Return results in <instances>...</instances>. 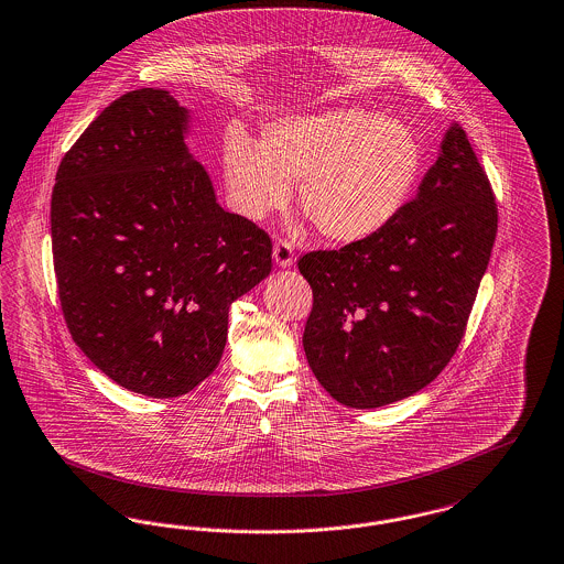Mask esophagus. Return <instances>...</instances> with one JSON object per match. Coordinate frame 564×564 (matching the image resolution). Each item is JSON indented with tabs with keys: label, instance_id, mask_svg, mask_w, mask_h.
<instances>
[{
	"label": "esophagus",
	"instance_id": "34e87169",
	"mask_svg": "<svg viewBox=\"0 0 564 564\" xmlns=\"http://www.w3.org/2000/svg\"><path fill=\"white\" fill-rule=\"evenodd\" d=\"M272 260H274V264L279 265V268H290V265H294V249H292V245L290 242H285V240H279L276 245H274V249H272Z\"/></svg>",
	"mask_w": 564,
	"mask_h": 564
}]
</instances>
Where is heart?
Segmentation results:
<instances>
[{"label":"heart","mask_w":564,"mask_h":564,"mask_svg":"<svg viewBox=\"0 0 564 564\" xmlns=\"http://www.w3.org/2000/svg\"><path fill=\"white\" fill-rule=\"evenodd\" d=\"M224 181L234 210L262 221L292 199L336 245H354L386 230L411 196L422 167L413 132L397 119L358 106L285 115L262 130L260 144L230 132Z\"/></svg>","instance_id":"obj_1"}]
</instances>
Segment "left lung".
Segmentation results:
<instances>
[{"label":"left lung","instance_id":"1","mask_svg":"<svg viewBox=\"0 0 564 564\" xmlns=\"http://www.w3.org/2000/svg\"><path fill=\"white\" fill-rule=\"evenodd\" d=\"M490 181L460 126L397 219L299 262L313 288L304 354L324 390L377 409L424 390L456 354L497 238Z\"/></svg>","mask_w":564,"mask_h":564}]
</instances>
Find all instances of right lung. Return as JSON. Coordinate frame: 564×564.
Returning a JSON list of instances; mask_svg holds the SVG:
<instances>
[{
  "instance_id": "add662e5",
  "label": "right lung",
  "mask_w": 564,
  "mask_h": 564,
  "mask_svg": "<svg viewBox=\"0 0 564 564\" xmlns=\"http://www.w3.org/2000/svg\"><path fill=\"white\" fill-rule=\"evenodd\" d=\"M189 130L166 89L130 91L67 151L51 198L69 334L142 397L202 383L224 356L230 304L272 268L268 234L219 206Z\"/></svg>"
}]
</instances>
